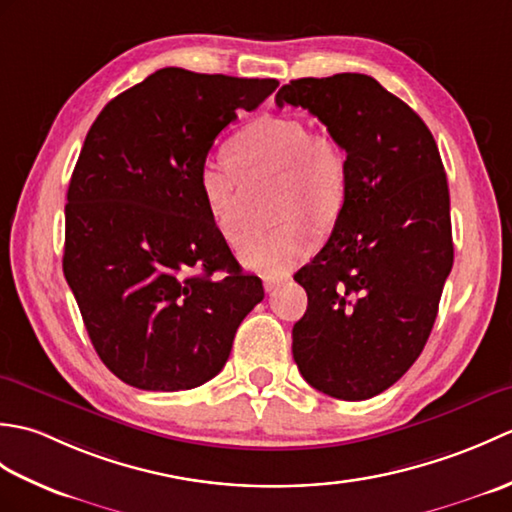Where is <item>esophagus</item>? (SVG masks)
I'll use <instances>...</instances> for the list:
<instances>
[{"instance_id":"esophagus-1","label":"esophagus","mask_w":512,"mask_h":512,"mask_svg":"<svg viewBox=\"0 0 512 512\" xmlns=\"http://www.w3.org/2000/svg\"><path fill=\"white\" fill-rule=\"evenodd\" d=\"M288 277H279V279H264V290L266 292H275L281 284H284Z\"/></svg>"}]
</instances>
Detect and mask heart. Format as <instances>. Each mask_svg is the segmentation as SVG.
I'll return each mask as SVG.
<instances>
[{
  "mask_svg": "<svg viewBox=\"0 0 512 512\" xmlns=\"http://www.w3.org/2000/svg\"><path fill=\"white\" fill-rule=\"evenodd\" d=\"M239 171L277 173L273 215L279 222L250 231L237 248L242 264L259 275L284 277L317 244V228L339 220L350 195V160L332 138L312 136L306 123L262 116L231 140V158L206 156L195 182L213 226L228 242L242 233Z\"/></svg>",
  "mask_w": 512,
  "mask_h": 512,
  "instance_id": "obj_1",
  "label": "heart"
}]
</instances>
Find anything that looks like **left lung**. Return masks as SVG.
I'll return each mask as SVG.
<instances>
[{
  "instance_id": "1",
  "label": "left lung",
  "mask_w": 512,
  "mask_h": 512,
  "mask_svg": "<svg viewBox=\"0 0 512 512\" xmlns=\"http://www.w3.org/2000/svg\"><path fill=\"white\" fill-rule=\"evenodd\" d=\"M308 110L350 160V195L319 255L295 275L308 310L292 356L308 383L367 400L416 363L453 266L449 184L422 118L367 74L297 79L275 96Z\"/></svg>"
}]
</instances>
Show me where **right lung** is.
Segmentation results:
<instances>
[{"label": "right lung", "instance_id": "1", "mask_svg": "<svg viewBox=\"0 0 512 512\" xmlns=\"http://www.w3.org/2000/svg\"><path fill=\"white\" fill-rule=\"evenodd\" d=\"M277 85L162 68L107 103L85 136L65 204L63 275L96 354L123 383H206L264 299L262 279L242 273L213 226L195 173L217 134Z\"/></svg>", "mask_w": 512, "mask_h": 512}]
</instances>
